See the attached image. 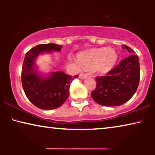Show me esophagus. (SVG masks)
I'll return each mask as SVG.
<instances>
[{"label": "esophagus", "mask_w": 155, "mask_h": 155, "mask_svg": "<svg viewBox=\"0 0 155 155\" xmlns=\"http://www.w3.org/2000/svg\"><path fill=\"white\" fill-rule=\"evenodd\" d=\"M87 77V74L85 73H81L79 75V78L80 79H84V78H85Z\"/></svg>", "instance_id": "obj_1"}]
</instances>
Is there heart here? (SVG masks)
I'll return each instance as SVG.
<instances>
[{
  "label": "heart",
  "instance_id": "1",
  "mask_svg": "<svg viewBox=\"0 0 155 155\" xmlns=\"http://www.w3.org/2000/svg\"><path fill=\"white\" fill-rule=\"evenodd\" d=\"M78 58L83 66L94 68L99 73L106 74L115 66L118 55L111 48H102L80 54Z\"/></svg>",
  "mask_w": 155,
  "mask_h": 155
}]
</instances>
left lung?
Returning a JSON list of instances; mask_svg holds the SVG:
<instances>
[{
  "label": "left lung",
  "mask_w": 155,
  "mask_h": 155,
  "mask_svg": "<svg viewBox=\"0 0 155 155\" xmlns=\"http://www.w3.org/2000/svg\"><path fill=\"white\" fill-rule=\"evenodd\" d=\"M130 53L129 46L123 45ZM96 89L91 94L97 104L106 107H116L128 101L136 92L140 82V62L132 54L104 76L96 77Z\"/></svg>",
  "instance_id": "left-lung-1"
}]
</instances>
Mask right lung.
Masks as SVG:
<instances>
[{
	"label": "right lung",
	"mask_w": 155,
	"mask_h": 155,
	"mask_svg": "<svg viewBox=\"0 0 155 155\" xmlns=\"http://www.w3.org/2000/svg\"><path fill=\"white\" fill-rule=\"evenodd\" d=\"M63 46L56 44H39L27 52L22 64V87L29 101L41 109L51 110L60 107L69 97L72 81L78 75L71 76L63 72H53L44 78L36 71L35 59L40 54L60 51Z\"/></svg>",
	"instance_id": "right-lung-1"
}]
</instances>
